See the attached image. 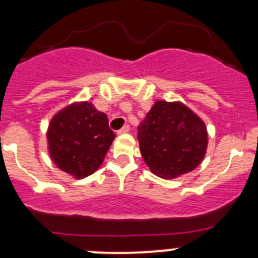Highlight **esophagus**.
<instances>
[{"instance_id":"esophagus-1","label":"esophagus","mask_w":258,"mask_h":258,"mask_svg":"<svg viewBox=\"0 0 258 258\" xmlns=\"http://www.w3.org/2000/svg\"><path fill=\"white\" fill-rule=\"evenodd\" d=\"M130 126H123L122 127L121 130H118V131H117V135H122V134H127V132L130 131Z\"/></svg>"}]
</instances>
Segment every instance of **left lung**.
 Segmentation results:
<instances>
[{
    "instance_id": "obj_1",
    "label": "left lung",
    "mask_w": 258,
    "mask_h": 258,
    "mask_svg": "<svg viewBox=\"0 0 258 258\" xmlns=\"http://www.w3.org/2000/svg\"><path fill=\"white\" fill-rule=\"evenodd\" d=\"M137 137L146 165L162 178L194 171L207 150L204 121L181 102L156 101Z\"/></svg>"
}]
</instances>
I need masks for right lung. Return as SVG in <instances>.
I'll list each match as a JSON object with an SVG mask.
<instances>
[{
    "label": "right lung",
    "mask_w": 258,
    "mask_h": 258,
    "mask_svg": "<svg viewBox=\"0 0 258 258\" xmlns=\"http://www.w3.org/2000/svg\"><path fill=\"white\" fill-rule=\"evenodd\" d=\"M114 137L105 113L90 102L74 103L49 123V155L59 170L76 178L87 177L102 165Z\"/></svg>",
    "instance_id": "right-lung-1"
}]
</instances>
